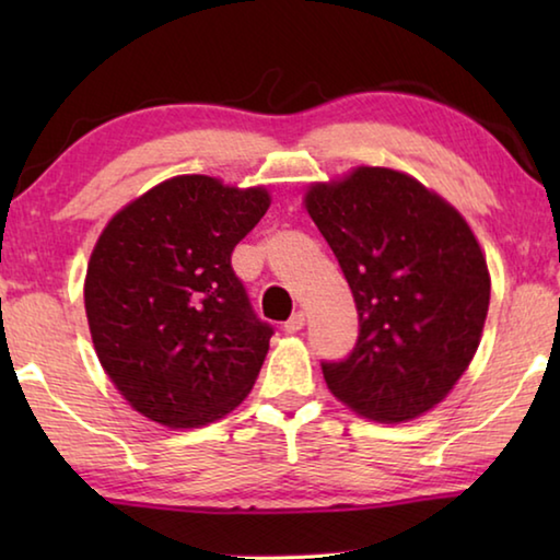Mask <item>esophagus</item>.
Instances as JSON below:
<instances>
[{"instance_id": "obj_1", "label": "esophagus", "mask_w": 560, "mask_h": 560, "mask_svg": "<svg viewBox=\"0 0 560 560\" xmlns=\"http://www.w3.org/2000/svg\"><path fill=\"white\" fill-rule=\"evenodd\" d=\"M306 326V314H303V311H299V314H293L287 324H283V330H287V334H299V330Z\"/></svg>"}]
</instances>
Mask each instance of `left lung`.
Segmentation results:
<instances>
[{
	"label": "left lung",
	"instance_id": "obj_1",
	"mask_svg": "<svg viewBox=\"0 0 560 560\" xmlns=\"http://www.w3.org/2000/svg\"><path fill=\"white\" fill-rule=\"evenodd\" d=\"M303 207L358 308V343L324 363L336 400L375 422H410L452 393L477 353L491 277L471 226L442 195L393 167L311 183Z\"/></svg>",
	"mask_w": 560,
	"mask_h": 560
}]
</instances>
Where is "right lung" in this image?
I'll use <instances>...</instances> for the list:
<instances>
[{"mask_svg": "<svg viewBox=\"0 0 560 560\" xmlns=\"http://www.w3.org/2000/svg\"><path fill=\"white\" fill-rule=\"evenodd\" d=\"M269 205L264 185L177 175L103 226L83 281L91 340L110 383L148 420L202 428L257 383L273 330L252 314L232 252Z\"/></svg>", "mask_w": 560, "mask_h": 560, "instance_id": "obj_1", "label": "right lung"}]
</instances>
